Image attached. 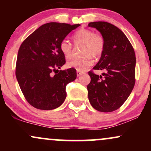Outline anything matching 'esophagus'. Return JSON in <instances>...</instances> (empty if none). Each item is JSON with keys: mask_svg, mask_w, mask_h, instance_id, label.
<instances>
[{"mask_svg": "<svg viewBox=\"0 0 151 151\" xmlns=\"http://www.w3.org/2000/svg\"><path fill=\"white\" fill-rule=\"evenodd\" d=\"M83 73H84V72H80V71H77V77H79V76L81 75V74H82Z\"/></svg>", "mask_w": 151, "mask_h": 151, "instance_id": "esophagus-1", "label": "esophagus"}]
</instances>
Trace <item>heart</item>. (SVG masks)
Here are the masks:
<instances>
[{
	"label": "heart",
	"mask_w": 151,
	"mask_h": 151,
	"mask_svg": "<svg viewBox=\"0 0 151 151\" xmlns=\"http://www.w3.org/2000/svg\"><path fill=\"white\" fill-rule=\"evenodd\" d=\"M75 45H83L81 48L82 57L75 58L67 62V67L77 71L84 72L93 64V57L99 58L101 56L105 47L104 36L99 32H93L88 29H80L73 35ZM60 49L67 59L73 56V45L67 39H64L60 44Z\"/></svg>",
	"instance_id": "b5f03b06"
}]
</instances>
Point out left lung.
Returning a JSON list of instances; mask_svg holds the SVG:
<instances>
[{"label": "left lung", "instance_id": "8db88e82", "mask_svg": "<svg viewBox=\"0 0 151 151\" xmlns=\"http://www.w3.org/2000/svg\"><path fill=\"white\" fill-rule=\"evenodd\" d=\"M105 40V47L93 70H104L102 75L93 71L88 73L91 81L87 85L90 104L97 111L111 112L124 104L134 87L136 81V55L125 34L107 22H89Z\"/></svg>", "mask_w": 151, "mask_h": 151}]
</instances>
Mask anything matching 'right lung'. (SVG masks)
I'll list each match as a JSON object with an SVG mask.
<instances>
[{
  "mask_svg": "<svg viewBox=\"0 0 151 151\" xmlns=\"http://www.w3.org/2000/svg\"><path fill=\"white\" fill-rule=\"evenodd\" d=\"M79 25L44 24L26 38L19 48L15 75L25 99L35 108L52 110L65 100L66 86L75 80L77 72L74 68L58 70L66 62L60 44Z\"/></svg>",
  "mask_w": 151,
  "mask_h": 151,
  "instance_id": "add662e5",
  "label": "right lung"
}]
</instances>
